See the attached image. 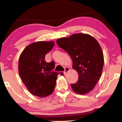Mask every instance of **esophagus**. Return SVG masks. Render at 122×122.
I'll return each instance as SVG.
<instances>
[{"label": "esophagus", "mask_w": 122, "mask_h": 122, "mask_svg": "<svg viewBox=\"0 0 122 122\" xmlns=\"http://www.w3.org/2000/svg\"><path fill=\"white\" fill-rule=\"evenodd\" d=\"M69 71H70V69L68 67H65V71H64V72H63L64 74H67V72H68Z\"/></svg>", "instance_id": "1"}]
</instances>
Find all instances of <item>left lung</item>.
Wrapping results in <instances>:
<instances>
[{"label": "left lung", "instance_id": "8db88e82", "mask_svg": "<svg viewBox=\"0 0 122 122\" xmlns=\"http://www.w3.org/2000/svg\"><path fill=\"white\" fill-rule=\"evenodd\" d=\"M61 48L68 53L73 68L78 74V81L71 84L76 94L84 95L94 88L102 75L104 56L100 44L88 34L76 33L57 39Z\"/></svg>", "mask_w": 122, "mask_h": 122}]
</instances>
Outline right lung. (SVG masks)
<instances>
[{
	"mask_svg": "<svg viewBox=\"0 0 122 122\" xmlns=\"http://www.w3.org/2000/svg\"><path fill=\"white\" fill-rule=\"evenodd\" d=\"M54 46V42L37 41L28 45L20 54L18 62L19 75L32 95L46 97L53 93L58 73L53 72V62L47 63L45 55Z\"/></svg>",
	"mask_w": 122,
	"mask_h": 122,
	"instance_id": "obj_1",
	"label": "right lung"
}]
</instances>
